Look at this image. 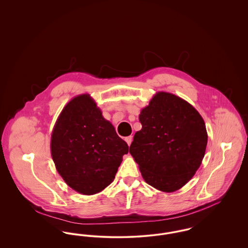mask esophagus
I'll list each match as a JSON object with an SVG mask.
<instances>
[{
    "instance_id": "esophagus-1",
    "label": "esophagus",
    "mask_w": 248,
    "mask_h": 248,
    "mask_svg": "<svg viewBox=\"0 0 248 248\" xmlns=\"http://www.w3.org/2000/svg\"><path fill=\"white\" fill-rule=\"evenodd\" d=\"M124 140L126 141V143L128 144V146H130L131 145V142H132V140H133V137L132 136H129V137H126L125 139H124Z\"/></svg>"
}]
</instances>
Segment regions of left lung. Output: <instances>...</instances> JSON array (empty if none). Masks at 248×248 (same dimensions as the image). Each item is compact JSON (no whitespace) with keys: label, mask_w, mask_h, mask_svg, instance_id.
I'll return each mask as SVG.
<instances>
[{"label":"left lung","mask_w":248,"mask_h":248,"mask_svg":"<svg viewBox=\"0 0 248 248\" xmlns=\"http://www.w3.org/2000/svg\"><path fill=\"white\" fill-rule=\"evenodd\" d=\"M141 130L129 153L144 180L155 189L173 192L182 188L200 167L207 132L200 113L175 94L158 92L142 108Z\"/></svg>","instance_id":"obj_1"}]
</instances>
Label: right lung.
Listing matches in <instances>:
<instances>
[{"mask_svg":"<svg viewBox=\"0 0 248 248\" xmlns=\"http://www.w3.org/2000/svg\"><path fill=\"white\" fill-rule=\"evenodd\" d=\"M128 145L89 94L72 98L61 111L51 138L59 175L71 189L92 195L114 179Z\"/></svg>","mask_w":248,"mask_h":248,"instance_id":"right-lung-1","label":"right lung"}]
</instances>
